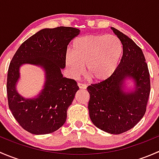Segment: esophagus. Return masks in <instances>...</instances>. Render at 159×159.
<instances>
[{
	"label": "esophagus",
	"mask_w": 159,
	"mask_h": 159,
	"mask_svg": "<svg viewBox=\"0 0 159 159\" xmlns=\"http://www.w3.org/2000/svg\"><path fill=\"white\" fill-rule=\"evenodd\" d=\"M78 87H79L80 89H87V84H82V83H78Z\"/></svg>",
	"instance_id": "1"
}]
</instances>
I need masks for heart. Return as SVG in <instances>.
Masks as SVG:
<instances>
[{"mask_svg": "<svg viewBox=\"0 0 159 159\" xmlns=\"http://www.w3.org/2000/svg\"><path fill=\"white\" fill-rule=\"evenodd\" d=\"M122 53V44L114 35L90 34L74 41L72 52L65 56V64L70 76L76 78L87 73L96 81L108 79L115 71Z\"/></svg>", "mask_w": 159, "mask_h": 159, "instance_id": "heart-1", "label": "heart"}]
</instances>
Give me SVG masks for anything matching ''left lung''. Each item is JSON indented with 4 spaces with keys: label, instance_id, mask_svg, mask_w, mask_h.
I'll use <instances>...</instances> for the list:
<instances>
[{
    "label": "left lung",
    "instance_id": "8db88e82",
    "mask_svg": "<svg viewBox=\"0 0 159 159\" xmlns=\"http://www.w3.org/2000/svg\"><path fill=\"white\" fill-rule=\"evenodd\" d=\"M122 44L123 54L108 79L87 88L89 116L99 129L114 134L129 131L143 118L150 94V75L142 49L127 35L111 28ZM131 78L135 91L125 92L124 81Z\"/></svg>",
    "mask_w": 159,
    "mask_h": 159
}]
</instances>
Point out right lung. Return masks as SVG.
I'll list each match as a JSON object with an SVG mask.
<instances>
[{"label": "right lung", "mask_w": 159, "mask_h": 159, "mask_svg": "<svg viewBox=\"0 0 159 159\" xmlns=\"http://www.w3.org/2000/svg\"><path fill=\"white\" fill-rule=\"evenodd\" d=\"M80 30L70 27L44 28L27 39L12 57L7 80L8 106L16 121L34 134L52 133L67 118V110L79 89L73 79L64 78L65 56L70 41ZM25 63L38 65L46 71L44 89L38 97L25 99L16 90L20 67Z\"/></svg>", "instance_id": "obj_1"}]
</instances>
